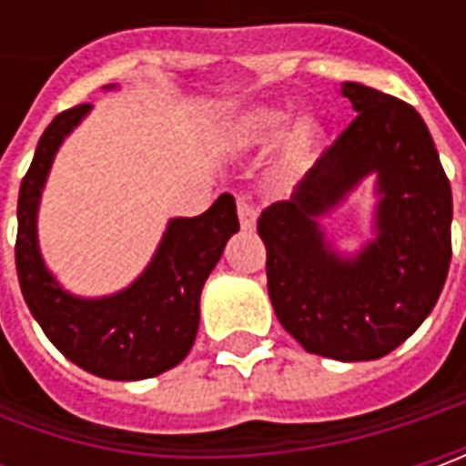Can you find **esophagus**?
I'll use <instances>...</instances> for the list:
<instances>
[{"instance_id":"34e87169","label":"esophagus","mask_w":466,"mask_h":466,"mask_svg":"<svg viewBox=\"0 0 466 466\" xmlns=\"http://www.w3.org/2000/svg\"><path fill=\"white\" fill-rule=\"evenodd\" d=\"M236 207H238V223H241L243 230H254V225H257V209H254V205L246 197H238Z\"/></svg>"}]
</instances>
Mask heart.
I'll list each match as a JSON object with an SVG mask.
<instances>
[{"mask_svg": "<svg viewBox=\"0 0 466 466\" xmlns=\"http://www.w3.org/2000/svg\"><path fill=\"white\" fill-rule=\"evenodd\" d=\"M285 124H288L285 111L248 108L225 124L220 142L230 153H261L278 142L285 131ZM282 137L278 145V170L282 176H296L316 160L324 132L313 118H300Z\"/></svg>", "mask_w": 466, "mask_h": 466, "instance_id": "b5f03b06", "label": "heart"}]
</instances>
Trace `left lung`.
<instances>
[{"instance_id": "8db88e82", "label": "left lung", "mask_w": 466, "mask_h": 466, "mask_svg": "<svg viewBox=\"0 0 466 466\" xmlns=\"http://www.w3.org/2000/svg\"><path fill=\"white\" fill-rule=\"evenodd\" d=\"M342 96L358 116L257 230L279 324L313 355L352 363L384 358L433 311L451 261V187L410 103L360 82ZM370 172L377 238L342 258L318 220Z\"/></svg>"}]
</instances>
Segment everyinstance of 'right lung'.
<instances>
[{
  "label": "right lung",
  "instance_id": "add662e5",
  "mask_svg": "<svg viewBox=\"0 0 466 466\" xmlns=\"http://www.w3.org/2000/svg\"><path fill=\"white\" fill-rule=\"evenodd\" d=\"M90 108L82 103L62 111L38 139L17 199V279L46 337L75 366L111 381L153 379L178 366L194 345L205 279L238 230L236 199L220 194L202 215L173 218L153 261L129 288L106 298L66 293L46 269L35 220L54 155Z\"/></svg>",
  "mask_w": 466,
  "mask_h": 466
}]
</instances>
